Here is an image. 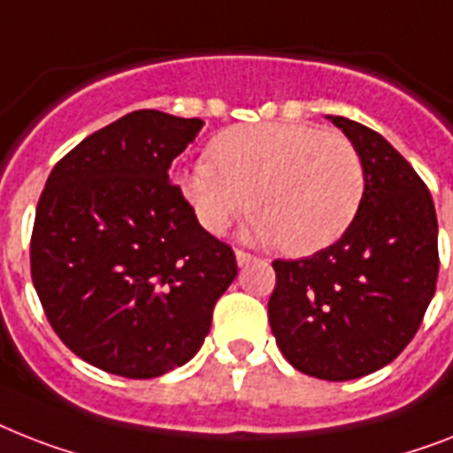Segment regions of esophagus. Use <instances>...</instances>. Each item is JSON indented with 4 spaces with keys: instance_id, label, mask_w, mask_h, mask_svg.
Returning <instances> with one entry per match:
<instances>
[{
    "instance_id": "34e87169",
    "label": "esophagus",
    "mask_w": 453,
    "mask_h": 453,
    "mask_svg": "<svg viewBox=\"0 0 453 453\" xmlns=\"http://www.w3.org/2000/svg\"><path fill=\"white\" fill-rule=\"evenodd\" d=\"M234 258H237L239 267H246V265H251L253 260H256L251 253H246V251H237V253H234Z\"/></svg>"
}]
</instances>
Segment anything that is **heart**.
<instances>
[{
	"label": "heart",
	"mask_w": 453,
	"mask_h": 453,
	"mask_svg": "<svg viewBox=\"0 0 453 453\" xmlns=\"http://www.w3.org/2000/svg\"><path fill=\"white\" fill-rule=\"evenodd\" d=\"M209 153L214 163L195 160L179 174L183 197L209 233H223L253 207V237L307 256L347 233L363 204L358 150L316 125H237L216 134Z\"/></svg>",
	"instance_id": "obj_1"
}]
</instances>
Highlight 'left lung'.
<instances>
[{"label":"left lung","mask_w":453,"mask_h":453,"mask_svg":"<svg viewBox=\"0 0 453 453\" xmlns=\"http://www.w3.org/2000/svg\"><path fill=\"white\" fill-rule=\"evenodd\" d=\"M328 119L358 150L363 204L333 246L272 263L267 316L296 370L347 381L388 365L417 334L440 270L437 216L426 183L380 132Z\"/></svg>","instance_id":"obj_1"}]
</instances>
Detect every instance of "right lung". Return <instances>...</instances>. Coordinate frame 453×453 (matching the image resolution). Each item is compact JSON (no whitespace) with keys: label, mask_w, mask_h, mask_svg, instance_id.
<instances>
[{"label":"right lung","mask_w":453,"mask_h":453,"mask_svg":"<svg viewBox=\"0 0 453 453\" xmlns=\"http://www.w3.org/2000/svg\"><path fill=\"white\" fill-rule=\"evenodd\" d=\"M200 119L139 109L72 149L48 176L29 263L48 321L104 372L150 380L188 363L237 277L169 167Z\"/></svg>","instance_id":"obj_1"}]
</instances>
